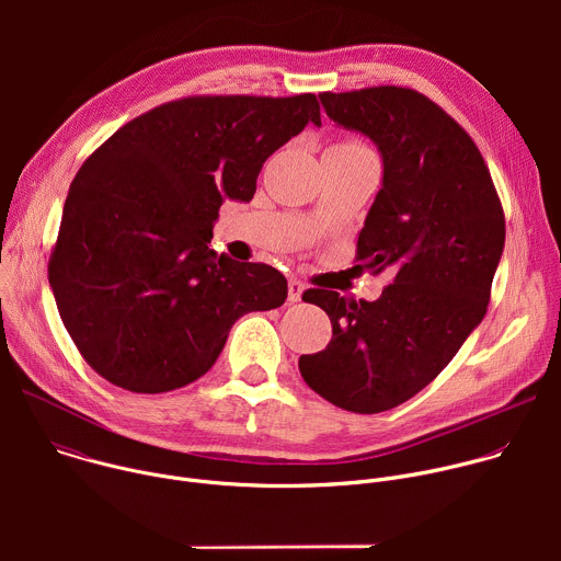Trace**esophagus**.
I'll return each mask as SVG.
<instances>
[{"instance_id": "1", "label": "esophagus", "mask_w": 561, "mask_h": 561, "mask_svg": "<svg viewBox=\"0 0 561 561\" xmlns=\"http://www.w3.org/2000/svg\"><path fill=\"white\" fill-rule=\"evenodd\" d=\"M304 282L301 279H297V277H290L288 279V299L290 301H299L301 299V293H304Z\"/></svg>"}]
</instances>
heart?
I'll use <instances>...</instances> for the list:
<instances>
[{
	"instance_id": "heart-1",
	"label": "heart",
	"mask_w": 561,
	"mask_h": 561,
	"mask_svg": "<svg viewBox=\"0 0 561 561\" xmlns=\"http://www.w3.org/2000/svg\"><path fill=\"white\" fill-rule=\"evenodd\" d=\"M331 148H342V150H355V148H366V146H362L359 141L346 139V141H340V144H335V146H331Z\"/></svg>"
}]
</instances>
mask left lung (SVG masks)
Listing matches in <instances>:
<instances>
[{
    "mask_svg": "<svg viewBox=\"0 0 561 561\" xmlns=\"http://www.w3.org/2000/svg\"><path fill=\"white\" fill-rule=\"evenodd\" d=\"M327 115L368 135L383 186L357 239V262L390 268L379 299L308 288L331 317L329 346L299 357L304 381L362 415L426 388L482 322L504 251L506 219L482 152L431 98L404 87L319 95Z\"/></svg>",
    "mask_w": 561,
    "mask_h": 561,
    "instance_id": "obj_1",
    "label": "left lung"
}]
</instances>
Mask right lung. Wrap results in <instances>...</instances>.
Returning a JSON list of instances; mask_svg holds the SVG:
<instances>
[{"label":"right lung","mask_w":561,"mask_h":561,"mask_svg":"<svg viewBox=\"0 0 561 561\" xmlns=\"http://www.w3.org/2000/svg\"><path fill=\"white\" fill-rule=\"evenodd\" d=\"M322 126L312 93L193 95L115 130L77 171L48 262L87 364L130 392L199 379L239 317L288 295L268 264L208 249L221 202H251L266 159Z\"/></svg>","instance_id":"obj_1"}]
</instances>
